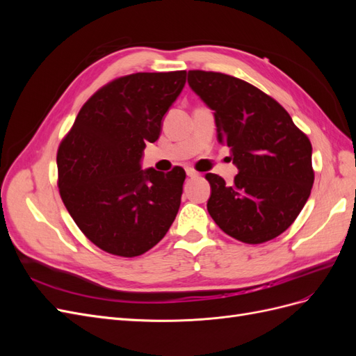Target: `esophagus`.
<instances>
[{
  "label": "esophagus",
  "mask_w": 356,
  "mask_h": 356,
  "mask_svg": "<svg viewBox=\"0 0 356 356\" xmlns=\"http://www.w3.org/2000/svg\"><path fill=\"white\" fill-rule=\"evenodd\" d=\"M186 172H187V177H190V178H196V177H199L197 172H196L195 169H191V168H188Z\"/></svg>",
  "instance_id": "34e87169"
}]
</instances>
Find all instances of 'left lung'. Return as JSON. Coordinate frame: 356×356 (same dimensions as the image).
Listing matches in <instances>:
<instances>
[{"label": "left lung", "mask_w": 356, "mask_h": 356, "mask_svg": "<svg viewBox=\"0 0 356 356\" xmlns=\"http://www.w3.org/2000/svg\"><path fill=\"white\" fill-rule=\"evenodd\" d=\"M188 84L213 111L221 144L239 169L232 184L207 174L208 212L218 227L245 243L284 233L306 204L312 186V144L284 106L255 86L227 74L188 71Z\"/></svg>", "instance_id": "obj_1"}]
</instances>
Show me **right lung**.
Returning <instances> with one entry per match:
<instances>
[{"instance_id":"obj_1","label":"right lung","mask_w":356,"mask_h":356,"mask_svg":"<svg viewBox=\"0 0 356 356\" xmlns=\"http://www.w3.org/2000/svg\"><path fill=\"white\" fill-rule=\"evenodd\" d=\"M186 71L136 72L86 102L58 149V186L79 229L102 251L138 257L174 222L186 170L141 169L147 143L186 84Z\"/></svg>"}]
</instances>
